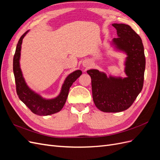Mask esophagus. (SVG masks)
<instances>
[{
  "mask_svg": "<svg viewBox=\"0 0 160 160\" xmlns=\"http://www.w3.org/2000/svg\"><path fill=\"white\" fill-rule=\"evenodd\" d=\"M83 66L85 67H88L89 65H88V62H83Z\"/></svg>",
  "mask_w": 160,
  "mask_h": 160,
  "instance_id": "34e87169",
  "label": "esophagus"
}]
</instances>
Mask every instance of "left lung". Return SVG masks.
Returning a JSON list of instances; mask_svg holds the SVG:
<instances>
[{
	"mask_svg": "<svg viewBox=\"0 0 160 160\" xmlns=\"http://www.w3.org/2000/svg\"><path fill=\"white\" fill-rule=\"evenodd\" d=\"M118 38L110 45L115 51L125 54L124 72L126 77L109 75L98 69H89L93 99L95 106L103 112L116 113L128 109L142 91L146 58L142 38L130 26L112 24Z\"/></svg>",
	"mask_w": 160,
	"mask_h": 160,
	"instance_id": "8db88e82",
	"label": "left lung"
}]
</instances>
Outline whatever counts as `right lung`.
Instances as JSON below:
<instances>
[{"mask_svg":"<svg viewBox=\"0 0 160 160\" xmlns=\"http://www.w3.org/2000/svg\"><path fill=\"white\" fill-rule=\"evenodd\" d=\"M29 31L21 36L17 45L13 58V72L15 78L17 93L19 99L25 103L30 110L38 115H49L60 111L66 102L69 89L72 83L81 75V70H76L67 76L61 86L59 94L54 98H43L27 85L21 69L20 59L22 39Z\"/></svg>","mask_w":160,"mask_h":160,"instance_id":"obj_1","label":"right lung"}]
</instances>
